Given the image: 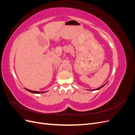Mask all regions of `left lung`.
<instances>
[{
	"label": "left lung",
	"mask_w": 135,
	"mask_h": 135,
	"mask_svg": "<svg viewBox=\"0 0 135 135\" xmlns=\"http://www.w3.org/2000/svg\"><path fill=\"white\" fill-rule=\"evenodd\" d=\"M105 85V84H104V85H102V86H101V87H100L99 88H96V89H93V91H96V90H98V89H101V88H103L104 85Z\"/></svg>",
	"instance_id": "left-lung-1"
}]
</instances>
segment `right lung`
<instances>
[{"label": "right lung", "mask_w": 135, "mask_h": 135, "mask_svg": "<svg viewBox=\"0 0 135 135\" xmlns=\"http://www.w3.org/2000/svg\"><path fill=\"white\" fill-rule=\"evenodd\" d=\"M27 91H28V92H30L32 93H36V94H39V93H44L45 92H39V91H31V90H30V89H28L27 88H25Z\"/></svg>", "instance_id": "add662e5"}]
</instances>
